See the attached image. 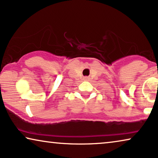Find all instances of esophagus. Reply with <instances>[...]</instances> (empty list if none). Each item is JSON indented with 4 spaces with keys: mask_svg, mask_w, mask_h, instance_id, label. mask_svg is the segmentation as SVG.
I'll use <instances>...</instances> for the list:
<instances>
[{
    "mask_svg": "<svg viewBox=\"0 0 158 158\" xmlns=\"http://www.w3.org/2000/svg\"><path fill=\"white\" fill-rule=\"evenodd\" d=\"M83 80L85 81H90V77H84Z\"/></svg>",
    "mask_w": 158,
    "mask_h": 158,
    "instance_id": "esophagus-1",
    "label": "esophagus"
}]
</instances>
